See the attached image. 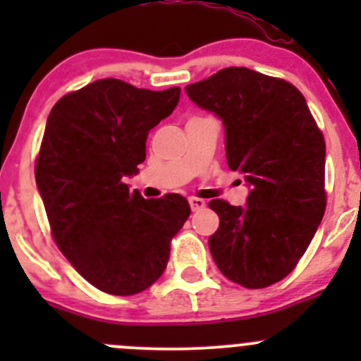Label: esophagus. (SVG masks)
Returning <instances> with one entry per match:
<instances>
[{
  "label": "esophagus",
  "mask_w": 361,
  "mask_h": 361,
  "mask_svg": "<svg viewBox=\"0 0 361 361\" xmlns=\"http://www.w3.org/2000/svg\"><path fill=\"white\" fill-rule=\"evenodd\" d=\"M188 204H190L192 211H199L202 209V207H206V201H202V199L199 197H190L188 199Z\"/></svg>",
  "instance_id": "esophagus-1"
}]
</instances>
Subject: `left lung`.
<instances>
[{"mask_svg":"<svg viewBox=\"0 0 361 361\" xmlns=\"http://www.w3.org/2000/svg\"><path fill=\"white\" fill-rule=\"evenodd\" d=\"M185 90L221 120L228 167L250 188L246 206L209 202L220 216L211 257L246 288L274 285L293 271L325 214L323 134L297 87L253 69L225 68Z\"/></svg>","mask_w":361,"mask_h":361,"instance_id":"8db88e82","label":"left lung"}]
</instances>
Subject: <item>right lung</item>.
Masks as SVG:
<instances>
[{"instance_id": "obj_1", "label": "right lung", "mask_w": 361, "mask_h": 361, "mask_svg": "<svg viewBox=\"0 0 361 361\" xmlns=\"http://www.w3.org/2000/svg\"><path fill=\"white\" fill-rule=\"evenodd\" d=\"M180 94L96 80L57 101L47 118L36 187L59 250L101 292L127 297L154 285L190 214L181 195L150 201L123 183L140 173L148 133Z\"/></svg>"}]
</instances>
